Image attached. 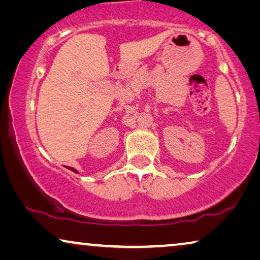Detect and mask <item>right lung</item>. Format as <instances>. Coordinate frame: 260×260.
Returning a JSON list of instances; mask_svg holds the SVG:
<instances>
[{"label":"right lung","mask_w":260,"mask_h":260,"mask_svg":"<svg viewBox=\"0 0 260 260\" xmlns=\"http://www.w3.org/2000/svg\"><path fill=\"white\" fill-rule=\"evenodd\" d=\"M66 168H69L70 170H72V172H74V173H77V170L74 169V168H71V167H66Z\"/></svg>","instance_id":"1"}]
</instances>
